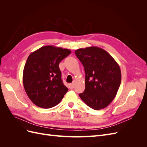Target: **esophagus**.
<instances>
[{
    "label": "esophagus",
    "instance_id": "34e87169",
    "mask_svg": "<svg viewBox=\"0 0 147 147\" xmlns=\"http://www.w3.org/2000/svg\"><path fill=\"white\" fill-rule=\"evenodd\" d=\"M74 86H75V83H70V88L71 89H73L74 88Z\"/></svg>",
    "mask_w": 147,
    "mask_h": 147
}]
</instances>
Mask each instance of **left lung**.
Masks as SVG:
<instances>
[{
  "mask_svg": "<svg viewBox=\"0 0 147 147\" xmlns=\"http://www.w3.org/2000/svg\"><path fill=\"white\" fill-rule=\"evenodd\" d=\"M75 54L84 66L85 90L79 96L94 110L107 107L117 95L121 82L118 63L108 52L97 47L80 48Z\"/></svg>",
  "mask_w": 147,
  "mask_h": 147,
  "instance_id": "obj_1",
  "label": "left lung"
}]
</instances>
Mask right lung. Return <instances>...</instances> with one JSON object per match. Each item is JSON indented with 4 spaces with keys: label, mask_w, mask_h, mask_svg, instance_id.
I'll use <instances>...</instances> for the list:
<instances>
[{
    "label": "right lung",
    "mask_w": 147,
    "mask_h": 147,
    "mask_svg": "<svg viewBox=\"0 0 147 147\" xmlns=\"http://www.w3.org/2000/svg\"><path fill=\"white\" fill-rule=\"evenodd\" d=\"M70 53L68 49L48 45L28 56L23 82L26 94L35 105L50 109L63 99L68 88L62 81L59 64Z\"/></svg>",
    "instance_id": "right-lung-1"
}]
</instances>
